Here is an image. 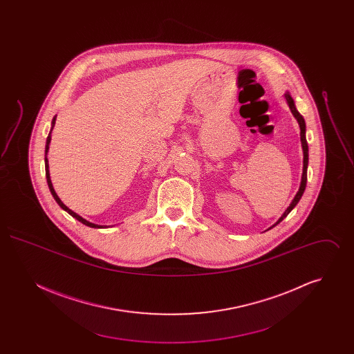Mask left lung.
I'll return each mask as SVG.
<instances>
[{"label": "left lung", "instance_id": "obj_1", "mask_svg": "<svg viewBox=\"0 0 354 354\" xmlns=\"http://www.w3.org/2000/svg\"><path fill=\"white\" fill-rule=\"evenodd\" d=\"M286 101L288 103V106H289V109H290V113L293 114V117L296 118L297 120V123H299V126H300V139H301V147H303V175H301V182H300V187H299V191H297V194L295 195V198H293V201L290 202L289 204V207L286 208V211H284V214L281 215V218L277 220L270 228H273L276 224H279L280 221H283V220L286 219V216H288V214L297 205V203L300 202V199H301V196H303L304 191H305V187H306V169H308V160H309V155H308V143H306V136H305V130H306V126H305V120H304L303 115L297 111V109H296V106H295V101H293V98L286 93Z\"/></svg>", "mask_w": 354, "mask_h": 354}]
</instances>
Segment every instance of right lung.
<instances>
[{
	"label": "right lung",
	"instance_id": "1",
	"mask_svg": "<svg viewBox=\"0 0 354 354\" xmlns=\"http://www.w3.org/2000/svg\"><path fill=\"white\" fill-rule=\"evenodd\" d=\"M55 119H57V115L53 118L51 120V129L50 133L48 135V138H46V147H45V169H46V180H48V185H49V189H50L51 195H53V198L55 199V202L58 203V205L62 208V209H65L68 214H70L73 218H75V219L78 220V221H81L82 224L84 225H87V227H91V228H106L107 225H100V224H94V223H91V221H88V220L84 219L82 216H80L78 214H75L74 211H71L68 207H66L62 201L58 198V195H57V192L54 191V187H53V183H51L50 179V172H49V160H48V158H46V155H48V152H49V146H50V140H51V131H53V129H54V124H55Z\"/></svg>",
	"mask_w": 354,
	"mask_h": 354
}]
</instances>
